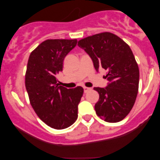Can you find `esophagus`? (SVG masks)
<instances>
[{"instance_id":"34e87169","label":"esophagus","mask_w":160,"mask_h":160,"mask_svg":"<svg viewBox=\"0 0 160 160\" xmlns=\"http://www.w3.org/2000/svg\"><path fill=\"white\" fill-rule=\"evenodd\" d=\"M83 90H84V92L85 93H86L88 91H89V90H91V88H89V87H83Z\"/></svg>"}]
</instances>
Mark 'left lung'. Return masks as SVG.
<instances>
[{"label":"left lung","instance_id":"left-lung-1","mask_svg":"<svg viewBox=\"0 0 160 160\" xmlns=\"http://www.w3.org/2000/svg\"><path fill=\"white\" fill-rule=\"evenodd\" d=\"M78 46L92 58L95 70L107 71L108 86L95 87L99 99L97 115L108 122L122 120L132 108L139 83V69L132 51L118 36L104 32L79 40Z\"/></svg>","mask_w":160,"mask_h":160}]
</instances>
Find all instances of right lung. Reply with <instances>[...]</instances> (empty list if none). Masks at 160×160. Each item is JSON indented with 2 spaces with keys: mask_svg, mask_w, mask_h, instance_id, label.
<instances>
[{
  "mask_svg": "<svg viewBox=\"0 0 160 160\" xmlns=\"http://www.w3.org/2000/svg\"><path fill=\"white\" fill-rule=\"evenodd\" d=\"M77 43L76 39L47 40L32 51L28 62L25 87L30 103L40 120L56 129L69 127L78 119L83 89L58 86L56 78Z\"/></svg>",
  "mask_w": 160,
  "mask_h": 160,
  "instance_id": "right-lung-1",
  "label": "right lung"
}]
</instances>
